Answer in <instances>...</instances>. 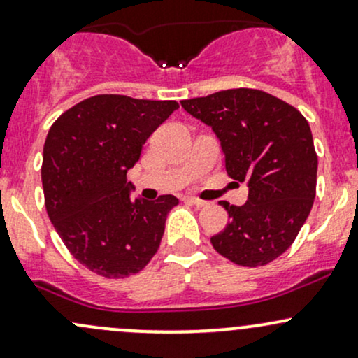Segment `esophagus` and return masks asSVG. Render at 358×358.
Returning a JSON list of instances; mask_svg holds the SVG:
<instances>
[{"label": "esophagus", "instance_id": "1", "mask_svg": "<svg viewBox=\"0 0 358 358\" xmlns=\"http://www.w3.org/2000/svg\"><path fill=\"white\" fill-rule=\"evenodd\" d=\"M186 201H187V203H191V205L198 206V208H203V206L208 205V203L203 201V199H198V198H186Z\"/></svg>", "mask_w": 358, "mask_h": 358}]
</instances>
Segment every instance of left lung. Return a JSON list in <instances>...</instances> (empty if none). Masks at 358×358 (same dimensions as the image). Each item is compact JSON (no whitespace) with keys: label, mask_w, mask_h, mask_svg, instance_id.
<instances>
[{"label":"left lung","mask_w":358,"mask_h":358,"mask_svg":"<svg viewBox=\"0 0 358 358\" xmlns=\"http://www.w3.org/2000/svg\"><path fill=\"white\" fill-rule=\"evenodd\" d=\"M180 106L211 126L227 174L248 182V203L220 201L230 222L211 237L239 266H264L294 244L316 196L317 155L307 119L290 103L255 88H230Z\"/></svg>","instance_id":"8db88e82"}]
</instances>
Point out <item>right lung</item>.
Instances as JSON below:
<instances>
[{
	"label": "right lung",
	"mask_w": 358,
	"mask_h": 358,
	"mask_svg": "<svg viewBox=\"0 0 358 358\" xmlns=\"http://www.w3.org/2000/svg\"><path fill=\"white\" fill-rule=\"evenodd\" d=\"M178 107L176 101L101 94L52 122L41 169L45 210L68 251L90 271L126 278L155 256L179 199H131L126 174Z\"/></svg>",
	"instance_id": "1"
}]
</instances>
